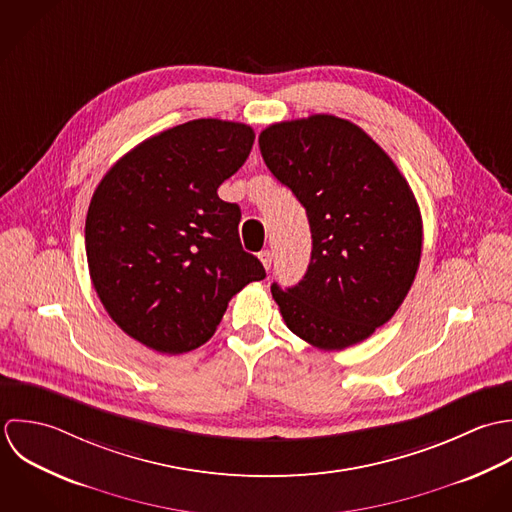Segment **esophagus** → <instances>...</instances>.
I'll use <instances>...</instances> for the list:
<instances>
[{"mask_svg": "<svg viewBox=\"0 0 512 512\" xmlns=\"http://www.w3.org/2000/svg\"><path fill=\"white\" fill-rule=\"evenodd\" d=\"M259 259H261V263H263V267L269 271L271 269V265H273V253L267 249V251H261L259 253Z\"/></svg>", "mask_w": 512, "mask_h": 512, "instance_id": "esophagus-1", "label": "esophagus"}]
</instances>
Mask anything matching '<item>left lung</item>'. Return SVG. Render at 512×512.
Listing matches in <instances>:
<instances>
[{"mask_svg": "<svg viewBox=\"0 0 512 512\" xmlns=\"http://www.w3.org/2000/svg\"><path fill=\"white\" fill-rule=\"evenodd\" d=\"M273 176L307 209L312 253L303 281L271 293L285 324L320 350L374 334L415 279L423 225L392 158L354 122L312 114L259 134Z\"/></svg>", "mask_w": 512, "mask_h": 512, "instance_id": "8db88e82", "label": "left lung"}]
</instances>
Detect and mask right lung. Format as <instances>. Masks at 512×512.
Returning a JSON list of instances; mask_svg holds the SVG:
<instances>
[{
	"label": "right lung",
	"mask_w": 512,
	"mask_h": 512,
	"mask_svg": "<svg viewBox=\"0 0 512 512\" xmlns=\"http://www.w3.org/2000/svg\"><path fill=\"white\" fill-rule=\"evenodd\" d=\"M253 140L241 122L190 120L124 154L93 194L85 223L93 287L108 316L156 352L205 344L231 297L265 279L241 247L239 205L217 196Z\"/></svg>",
	"instance_id": "right-lung-1"
}]
</instances>
